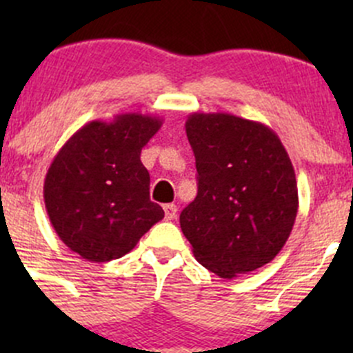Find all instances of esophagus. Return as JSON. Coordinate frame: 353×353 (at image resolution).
<instances>
[{
	"label": "esophagus",
	"mask_w": 353,
	"mask_h": 353,
	"mask_svg": "<svg viewBox=\"0 0 353 353\" xmlns=\"http://www.w3.org/2000/svg\"><path fill=\"white\" fill-rule=\"evenodd\" d=\"M163 212H165V219L167 220H174L177 215V206L174 203H169V205L163 206Z\"/></svg>",
	"instance_id": "34e87169"
}]
</instances>
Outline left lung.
Here are the masks:
<instances>
[{
	"label": "left lung",
	"mask_w": 353,
	"mask_h": 353,
	"mask_svg": "<svg viewBox=\"0 0 353 353\" xmlns=\"http://www.w3.org/2000/svg\"><path fill=\"white\" fill-rule=\"evenodd\" d=\"M186 134L198 194L179 223L194 258L227 280L261 268L282 251L299 210L294 165L279 134L227 112H193Z\"/></svg>",
	"instance_id": "left-lung-1"
}]
</instances>
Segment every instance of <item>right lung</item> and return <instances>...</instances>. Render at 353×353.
Returning <instances> with one entry per match:
<instances>
[{"mask_svg": "<svg viewBox=\"0 0 353 353\" xmlns=\"http://www.w3.org/2000/svg\"><path fill=\"white\" fill-rule=\"evenodd\" d=\"M162 126L150 114H117L81 126L59 148L44 179L51 225L73 252L92 263L128 254L163 210L150 201L141 148Z\"/></svg>", "mask_w": 353, "mask_h": 353, "instance_id": "obj_1", "label": "right lung"}]
</instances>
